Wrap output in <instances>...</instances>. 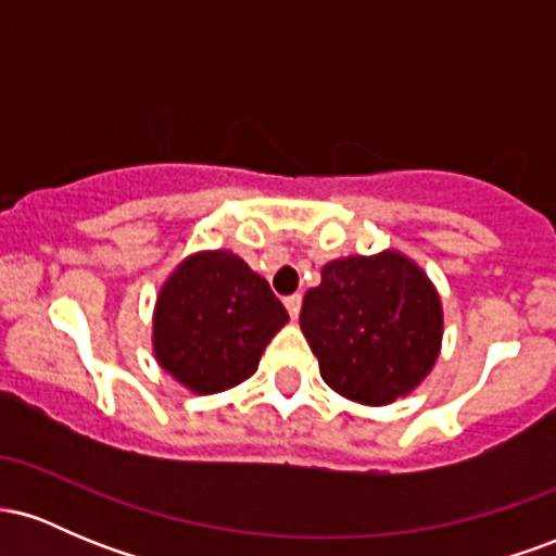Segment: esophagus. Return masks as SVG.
<instances>
[{
	"mask_svg": "<svg viewBox=\"0 0 556 556\" xmlns=\"http://www.w3.org/2000/svg\"><path fill=\"white\" fill-rule=\"evenodd\" d=\"M300 303H303V298L298 295H287L285 298V308H287V314H290V318H298V314H300Z\"/></svg>",
	"mask_w": 556,
	"mask_h": 556,
	"instance_id": "obj_1",
	"label": "esophagus"
}]
</instances>
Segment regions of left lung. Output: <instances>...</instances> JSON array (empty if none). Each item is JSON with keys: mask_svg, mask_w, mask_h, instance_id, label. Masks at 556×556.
<instances>
[{"mask_svg": "<svg viewBox=\"0 0 556 556\" xmlns=\"http://www.w3.org/2000/svg\"><path fill=\"white\" fill-rule=\"evenodd\" d=\"M442 327L437 287L397 251L329 261L300 308L321 379L363 405L413 392L439 358Z\"/></svg>", "mask_w": 556, "mask_h": 556, "instance_id": "1", "label": "left lung"}]
</instances>
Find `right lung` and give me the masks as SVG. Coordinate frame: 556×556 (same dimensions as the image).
<instances>
[{"mask_svg":"<svg viewBox=\"0 0 556 556\" xmlns=\"http://www.w3.org/2000/svg\"><path fill=\"white\" fill-rule=\"evenodd\" d=\"M287 318L269 282L240 256L195 253L156 298V361L190 392H225L256 374L261 353Z\"/></svg>","mask_w":556,"mask_h":556,"instance_id":"add662e5","label":"right lung"}]
</instances>
